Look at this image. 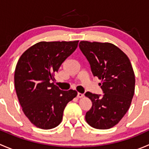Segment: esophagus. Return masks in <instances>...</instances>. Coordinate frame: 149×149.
<instances>
[{
	"mask_svg": "<svg viewBox=\"0 0 149 149\" xmlns=\"http://www.w3.org/2000/svg\"><path fill=\"white\" fill-rule=\"evenodd\" d=\"M77 97H78V98H82V97H84V94H81V93H78Z\"/></svg>",
	"mask_w": 149,
	"mask_h": 149,
	"instance_id": "esophagus-1",
	"label": "esophagus"
}]
</instances>
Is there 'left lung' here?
I'll return each mask as SVG.
<instances>
[{
	"label": "left lung",
	"instance_id": "left-lung-1",
	"mask_svg": "<svg viewBox=\"0 0 149 149\" xmlns=\"http://www.w3.org/2000/svg\"><path fill=\"white\" fill-rule=\"evenodd\" d=\"M79 48L91 66L94 76L102 80L104 94L87 91L92 102L86 120L92 127L109 129L118 124L128 110L135 91V74L127 55L109 42L81 41Z\"/></svg>",
	"mask_w": 149,
	"mask_h": 149
}]
</instances>
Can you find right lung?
<instances>
[{
  "label": "right lung",
  "instance_id": "add662e5",
  "mask_svg": "<svg viewBox=\"0 0 149 149\" xmlns=\"http://www.w3.org/2000/svg\"><path fill=\"white\" fill-rule=\"evenodd\" d=\"M78 43L40 42L26 49L16 64L14 84L19 103L28 119L39 128L57 127L67 104L77 96L75 90L63 91L51 81Z\"/></svg>",
  "mask_w": 149,
  "mask_h": 149
}]
</instances>
